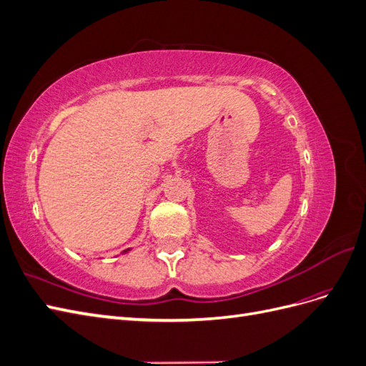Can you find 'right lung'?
<instances>
[{"instance_id": "right-lung-1", "label": "right lung", "mask_w": 366, "mask_h": 366, "mask_svg": "<svg viewBox=\"0 0 366 366\" xmlns=\"http://www.w3.org/2000/svg\"><path fill=\"white\" fill-rule=\"evenodd\" d=\"M128 250H129V249H127V250H124V253H125V252H128Z\"/></svg>"}]
</instances>
